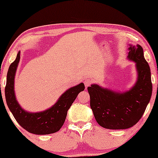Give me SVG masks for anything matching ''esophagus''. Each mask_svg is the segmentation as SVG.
Here are the masks:
<instances>
[{"label":"esophagus","mask_w":158,"mask_h":158,"mask_svg":"<svg viewBox=\"0 0 158 158\" xmlns=\"http://www.w3.org/2000/svg\"><path fill=\"white\" fill-rule=\"evenodd\" d=\"M91 83H92V81L89 78L85 79V81H84V84H85L86 88H87L89 85H90V84H91Z\"/></svg>","instance_id":"obj_1"}]
</instances>
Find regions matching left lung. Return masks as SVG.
Instances as JSON below:
<instances>
[{"mask_svg":"<svg viewBox=\"0 0 158 158\" xmlns=\"http://www.w3.org/2000/svg\"><path fill=\"white\" fill-rule=\"evenodd\" d=\"M128 58L136 62L138 78L133 88L118 93L96 84L88 87L90 105L98 124L109 129H124L133 127L142 118L152 91L150 66L144 57L142 47L131 45Z\"/></svg>","mask_w":158,"mask_h":158,"instance_id":"obj_1","label":"left lung"}]
</instances>
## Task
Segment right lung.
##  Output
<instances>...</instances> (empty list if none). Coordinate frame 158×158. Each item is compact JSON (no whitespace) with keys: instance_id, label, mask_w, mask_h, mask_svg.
<instances>
[{"instance_id":"right-lung-1","label":"right lung","mask_w":158,"mask_h":158,"mask_svg":"<svg viewBox=\"0 0 158 158\" xmlns=\"http://www.w3.org/2000/svg\"><path fill=\"white\" fill-rule=\"evenodd\" d=\"M20 60L19 52L16 60L10 64L7 73L5 88L6 101L8 107L16 122L23 129L35 135H49L57 132L64 124L67 114L80 92L85 89L83 83L66 90L50 109L40 113H29L17 102L14 93V77Z\"/></svg>"}]
</instances>
